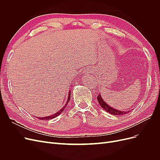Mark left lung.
I'll return each mask as SVG.
<instances>
[{
  "label": "left lung",
  "instance_id": "left-lung-1",
  "mask_svg": "<svg viewBox=\"0 0 160 160\" xmlns=\"http://www.w3.org/2000/svg\"><path fill=\"white\" fill-rule=\"evenodd\" d=\"M98 101L99 103L100 104V105L101 106V108H103V109L104 110H105L107 112L112 114V115H125L128 113L129 111H121L119 110H117L115 109H113L110 106H109L107 103H106L105 101L103 100V99L101 98V97L100 95V94L98 95Z\"/></svg>",
  "mask_w": 160,
  "mask_h": 160
}]
</instances>
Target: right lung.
<instances>
[{
	"label": "right lung",
	"instance_id": "right-lung-1",
	"mask_svg": "<svg viewBox=\"0 0 160 160\" xmlns=\"http://www.w3.org/2000/svg\"><path fill=\"white\" fill-rule=\"evenodd\" d=\"M70 98H71V91H69V97H68V99H67V103L65 104V105L64 106L63 108H62L60 111H58L57 113H56L55 114H54V115H51V116H49V117H45V118H38V119H41V120H47V119H53V118H56V117H57L58 115H59L60 113H61L62 112V111H63L64 109H65V107L67 106V103H69V100H70Z\"/></svg>",
	"mask_w": 160,
	"mask_h": 160
}]
</instances>
